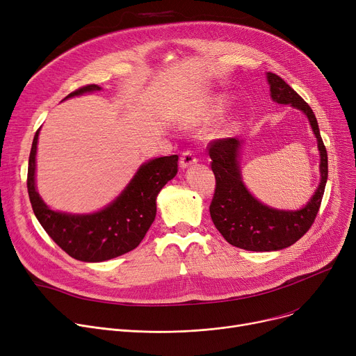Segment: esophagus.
Returning a JSON list of instances; mask_svg holds the SVG:
<instances>
[{
    "label": "esophagus",
    "instance_id": "obj_1",
    "mask_svg": "<svg viewBox=\"0 0 356 356\" xmlns=\"http://www.w3.org/2000/svg\"><path fill=\"white\" fill-rule=\"evenodd\" d=\"M197 163V157L193 152H191V149H188V152H183L181 153V157H180V167L186 168L189 165H193Z\"/></svg>",
    "mask_w": 356,
    "mask_h": 356
}]
</instances>
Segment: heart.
I'll return each mask as SVG.
<instances>
[{
  "label": "heart",
  "mask_w": 356,
  "mask_h": 356,
  "mask_svg": "<svg viewBox=\"0 0 356 356\" xmlns=\"http://www.w3.org/2000/svg\"><path fill=\"white\" fill-rule=\"evenodd\" d=\"M218 106H219V104H218Z\"/></svg>",
  "instance_id": "1"
}]
</instances>
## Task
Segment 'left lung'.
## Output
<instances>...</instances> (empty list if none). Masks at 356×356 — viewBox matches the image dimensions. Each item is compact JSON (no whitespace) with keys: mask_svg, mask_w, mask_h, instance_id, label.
Masks as SVG:
<instances>
[{"mask_svg":"<svg viewBox=\"0 0 356 356\" xmlns=\"http://www.w3.org/2000/svg\"><path fill=\"white\" fill-rule=\"evenodd\" d=\"M267 81L274 102L291 105L303 111L309 118L321 153V184L302 209L268 208L258 202L242 181L238 161L241 141L220 138L209 143L211 167L216 179L209 212L215 227L231 245L261 252L287 248L310 229L319 212L327 180V153L312 108L278 74L268 72Z\"/></svg>","mask_w":356,"mask_h":356,"instance_id":"8db88e82","label":"left lung"}]
</instances>
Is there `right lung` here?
I'll list each match as a JSON object with an SVG mask.
<instances>
[{
    "label": "right lung",
    "instance_id": "add662e5",
    "mask_svg": "<svg viewBox=\"0 0 356 356\" xmlns=\"http://www.w3.org/2000/svg\"><path fill=\"white\" fill-rule=\"evenodd\" d=\"M101 90L86 85L65 98ZM40 128L31 144L27 189L31 208L49 236L72 258L85 263H101L133 251L140 245L154 222L156 197L164 184L177 175L179 156H165L144 163L122 193L99 212L72 215L51 211L35 191V153Z\"/></svg>",
    "mask_w": 356,
    "mask_h": 356
}]
</instances>
